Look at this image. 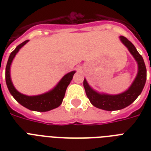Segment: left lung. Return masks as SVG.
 I'll use <instances>...</instances> for the list:
<instances>
[{"label":"left lung","instance_id":"obj_1","mask_svg":"<svg viewBox=\"0 0 151 151\" xmlns=\"http://www.w3.org/2000/svg\"><path fill=\"white\" fill-rule=\"evenodd\" d=\"M120 40L126 46L138 64V73L129 89L118 95L100 94L90 87L85 78L83 82L87 97L92 105L109 111L122 110L133 103L143 91L147 80V69L142 55L136 50L133 44L126 37L120 36Z\"/></svg>","mask_w":151,"mask_h":151}]
</instances>
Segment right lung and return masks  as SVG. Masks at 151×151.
Here are the masks:
<instances>
[{
    "mask_svg": "<svg viewBox=\"0 0 151 151\" xmlns=\"http://www.w3.org/2000/svg\"><path fill=\"white\" fill-rule=\"evenodd\" d=\"M29 40H27L24 42L19 45L9 55L5 70L6 84H7L8 88L12 96L21 105L30 110L39 111V112H46V111L55 109L61 105L65 93H66V88L70 85V83L73 78V74L75 73L76 71H71L70 73H66V75L59 81V82L57 84L56 86L53 89L46 92V93H44V94L29 96H26V95L19 92L15 89V88L14 87L12 80H11V64L12 63V60L15 58V55L17 54V52Z\"/></svg>",
    "mask_w": 151,
    "mask_h": 151,
    "instance_id": "add662e5",
    "label": "right lung"
}]
</instances>
